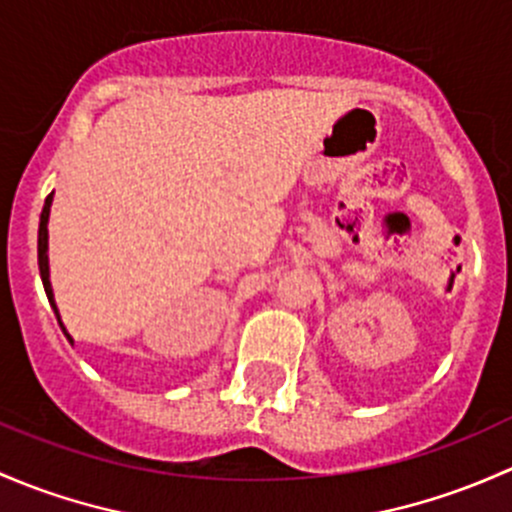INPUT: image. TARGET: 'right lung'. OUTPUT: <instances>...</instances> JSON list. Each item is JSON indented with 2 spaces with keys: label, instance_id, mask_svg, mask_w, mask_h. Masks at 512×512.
Segmentation results:
<instances>
[{
  "label": "right lung",
  "instance_id": "add662e5",
  "mask_svg": "<svg viewBox=\"0 0 512 512\" xmlns=\"http://www.w3.org/2000/svg\"><path fill=\"white\" fill-rule=\"evenodd\" d=\"M51 199H54V192L46 197L44 202V209H41V221H39V271H41V283H44V291L49 295V303L51 308H54L56 318H59V310H56V303H54V291H51V281H49V256H46V249H49V229H46V224H49V209H51ZM59 325H61V318H59ZM63 335L71 340V335L66 333V328L61 325Z\"/></svg>",
  "mask_w": 512,
  "mask_h": 512
}]
</instances>
